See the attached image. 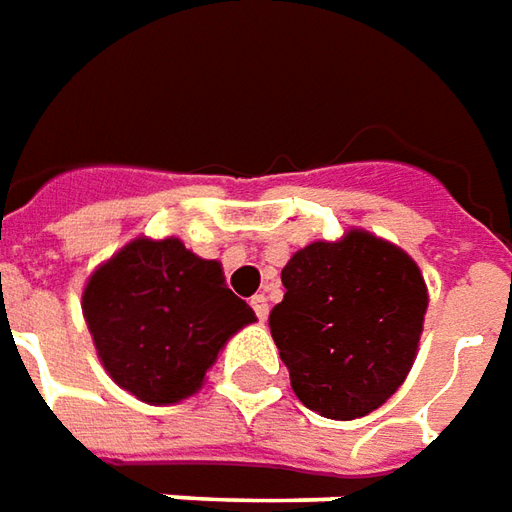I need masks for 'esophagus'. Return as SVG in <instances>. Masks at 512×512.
I'll return each instance as SVG.
<instances>
[{"instance_id":"34e87169","label":"esophagus","mask_w":512,"mask_h":512,"mask_svg":"<svg viewBox=\"0 0 512 512\" xmlns=\"http://www.w3.org/2000/svg\"><path fill=\"white\" fill-rule=\"evenodd\" d=\"M252 310H255V316L260 318V321H266V318H268L266 293H257V296H252Z\"/></svg>"}]
</instances>
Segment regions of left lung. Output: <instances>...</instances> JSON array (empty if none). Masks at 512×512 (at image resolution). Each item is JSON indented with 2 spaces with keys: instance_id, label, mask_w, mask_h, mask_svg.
I'll use <instances>...</instances> for the list:
<instances>
[{
  "instance_id": "1",
  "label": "left lung",
  "mask_w": 512,
  "mask_h": 512,
  "mask_svg": "<svg viewBox=\"0 0 512 512\" xmlns=\"http://www.w3.org/2000/svg\"><path fill=\"white\" fill-rule=\"evenodd\" d=\"M285 296L268 327L299 402L352 421L405 382L427 313L418 266L388 241L352 230L316 241L282 268Z\"/></svg>"
}]
</instances>
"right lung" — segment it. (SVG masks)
<instances>
[{"label": "right lung", "mask_w": 512, "mask_h": 512, "mask_svg": "<svg viewBox=\"0 0 512 512\" xmlns=\"http://www.w3.org/2000/svg\"><path fill=\"white\" fill-rule=\"evenodd\" d=\"M82 313L107 374L149 405L199 391L227 338L255 321L219 263L177 238H138L96 268Z\"/></svg>", "instance_id": "right-lung-1"}]
</instances>
